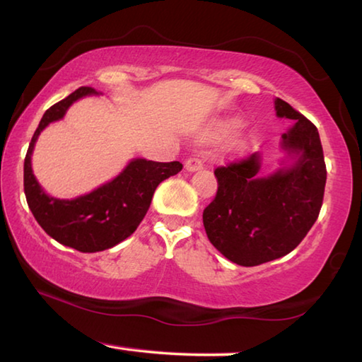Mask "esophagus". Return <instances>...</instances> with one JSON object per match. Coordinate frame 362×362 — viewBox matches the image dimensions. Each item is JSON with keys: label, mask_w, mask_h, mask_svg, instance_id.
<instances>
[{"label": "esophagus", "mask_w": 362, "mask_h": 362, "mask_svg": "<svg viewBox=\"0 0 362 362\" xmlns=\"http://www.w3.org/2000/svg\"><path fill=\"white\" fill-rule=\"evenodd\" d=\"M202 168V161L199 158H196V156H192V158H188L185 163V169L189 170V173H194V170H199Z\"/></svg>", "instance_id": "obj_1"}]
</instances>
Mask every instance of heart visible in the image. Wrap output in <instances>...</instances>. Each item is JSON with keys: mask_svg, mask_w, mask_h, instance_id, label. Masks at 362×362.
Here are the masks:
<instances>
[{"mask_svg": "<svg viewBox=\"0 0 362 362\" xmlns=\"http://www.w3.org/2000/svg\"><path fill=\"white\" fill-rule=\"evenodd\" d=\"M240 120L239 118H226V120H223L220 123L215 124V129H214V134L216 137H226L229 134H233L235 129L240 127ZM244 142V141H242Z\"/></svg>", "mask_w": 362, "mask_h": 362, "instance_id": "heart-1", "label": "heart"}]
</instances>
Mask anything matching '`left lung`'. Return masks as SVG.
I'll use <instances>...</instances> for the list:
<instances>
[{
	"label": "left lung",
	"mask_w": 362,
	"mask_h": 362,
	"mask_svg": "<svg viewBox=\"0 0 362 362\" xmlns=\"http://www.w3.org/2000/svg\"><path fill=\"white\" fill-rule=\"evenodd\" d=\"M275 112L294 120L281 134V148L294 160L267 177L258 175L259 153L215 169L218 189L204 209L207 238L239 266H258L298 247L320 215L326 164L315 124L275 98Z\"/></svg>",
	"instance_id": "1"
}]
</instances>
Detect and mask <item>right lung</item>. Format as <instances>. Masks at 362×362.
I'll return each mask as SVG.
<instances>
[{
    "mask_svg": "<svg viewBox=\"0 0 362 362\" xmlns=\"http://www.w3.org/2000/svg\"><path fill=\"white\" fill-rule=\"evenodd\" d=\"M96 93L95 88L81 87L45 110L23 164L25 196L36 221L50 238L82 253L103 252L129 238L146 216L156 187L183 168L179 161L134 158L115 179L76 199H57L45 193L31 169L33 148L39 134L49 123L63 118L72 103Z\"/></svg>",
    "mask_w": 362,
    "mask_h": 362,
    "instance_id": "add662e5",
    "label": "right lung"
}]
</instances>
